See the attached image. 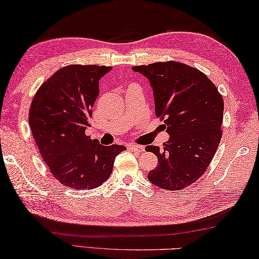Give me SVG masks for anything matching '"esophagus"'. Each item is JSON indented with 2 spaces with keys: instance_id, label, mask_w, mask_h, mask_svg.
I'll return each mask as SVG.
<instances>
[{
  "instance_id": "1",
  "label": "esophagus",
  "mask_w": 259,
  "mask_h": 259,
  "mask_svg": "<svg viewBox=\"0 0 259 259\" xmlns=\"http://www.w3.org/2000/svg\"><path fill=\"white\" fill-rule=\"evenodd\" d=\"M128 150L136 151V152H144L145 147L143 145H137V144H128Z\"/></svg>"
}]
</instances>
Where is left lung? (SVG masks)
<instances>
[{
    "label": "left lung",
    "mask_w": 259,
    "mask_h": 259,
    "mask_svg": "<svg viewBox=\"0 0 259 259\" xmlns=\"http://www.w3.org/2000/svg\"><path fill=\"white\" fill-rule=\"evenodd\" d=\"M149 79L155 114L170 139L163 149L147 145L157 156L149 180L165 190H181L207 170L221 140L224 99L203 72L177 61L132 68Z\"/></svg>",
    "instance_id": "left-lung-1"
}]
</instances>
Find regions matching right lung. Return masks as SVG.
<instances>
[{"label": "right lung", "mask_w": 259, "mask_h": 259, "mask_svg": "<svg viewBox=\"0 0 259 259\" xmlns=\"http://www.w3.org/2000/svg\"><path fill=\"white\" fill-rule=\"evenodd\" d=\"M112 67L70 65L42 83L29 124L42 159L65 187L95 189L107 180L123 145L104 146L85 134L99 94V79Z\"/></svg>", "instance_id": "1"}]
</instances>
